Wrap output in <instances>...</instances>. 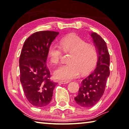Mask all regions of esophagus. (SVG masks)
Here are the masks:
<instances>
[{"instance_id":"1","label":"esophagus","mask_w":129,"mask_h":129,"mask_svg":"<svg viewBox=\"0 0 129 129\" xmlns=\"http://www.w3.org/2000/svg\"><path fill=\"white\" fill-rule=\"evenodd\" d=\"M59 84H68L69 82H68V81H59Z\"/></svg>"}]
</instances>
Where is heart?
I'll return each mask as SVG.
<instances>
[{"label": "heart", "instance_id": "obj_1", "mask_svg": "<svg viewBox=\"0 0 129 129\" xmlns=\"http://www.w3.org/2000/svg\"><path fill=\"white\" fill-rule=\"evenodd\" d=\"M60 45L64 52H71L69 63L62 64L54 71L56 79L69 81L76 78L80 73L84 75L93 69L98 60V51L93 44L86 43L84 40L76 35L72 34L63 39ZM62 53V48L56 44L50 45L47 55L51 63L58 64Z\"/></svg>", "mask_w": 129, "mask_h": 129}]
</instances>
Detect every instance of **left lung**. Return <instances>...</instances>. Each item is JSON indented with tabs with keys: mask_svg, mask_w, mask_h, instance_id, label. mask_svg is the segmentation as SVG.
<instances>
[{
	"mask_svg": "<svg viewBox=\"0 0 129 129\" xmlns=\"http://www.w3.org/2000/svg\"><path fill=\"white\" fill-rule=\"evenodd\" d=\"M98 51L97 66L91 74L83 80L78 94L75 97L76 103L82 107H91L104 94L107 81L110 76V55L106 43L96 33H90Z\"/></svg>",
	"mask_w": 129,
	"mask_h": 129,
	"instance_id": "left-lung-1",
	"label": "left lung"
}]
</instances>
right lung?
I'll use <instances>...</instances> for the list:
<instances>
[{
  "instance_id": "obj_1",
  "label": "right lung",
  "mask_w": 129,
  "mask_h": 129,
  "mask_svg": "<svg viewBox=\"0 0 129 129\" xmlns=\"http://www.w3.org/2000/svg\"><path fill=\"white\" fill-rule=\"evenodd\" d=\"M58 35L53 31H37L26 40L22 49L20 81L27 100L36 107L46 106L52 100L56 83L49 80L46 61L49 47Z\"/></svg>"
}]
</instances>
